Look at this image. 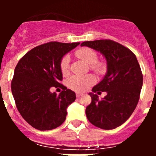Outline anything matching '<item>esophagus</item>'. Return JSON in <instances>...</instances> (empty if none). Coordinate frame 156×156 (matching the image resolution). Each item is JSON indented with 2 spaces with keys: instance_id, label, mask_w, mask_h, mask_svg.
Here are the masks:
<instances>
[{
  "instance_id": "1",
  "label": "esophagus",
  "mask_w": 156,
  "mask_h": 156,
  "mask_svg": "<svg viewBox=\"0 0 156 156\" xmlns=\"http://www.w3.org/2000/svg\"><path fill=\"white\" fill-rule=\"evenodd\" d=\"M76 98H80L81 96V95H82V94H81V93H78V92H77V93L76 94Z\"/></svg>"
}]
</instances>
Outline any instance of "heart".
I'll use <instances>...</instances> for the list:
<instances>
[{"instance_id": "b5f03b06", "label": "heart", "mask_w": 156, "mask_h": 156, "mask_svg": "<svg viewBox=\"0 0 156 156\" xmlns=\"http://www.w3.org/2000/svg\"><path fill=\"white\" fill-rule=\"evenodd\" d=\"M75 55L83 60L87 64L90 65L91 69L96 72L97 73H101L105 70L104 64L97 62V54L91 48H80L75 52ZM69 69V58L68 56H65L61 61V70L63 75H66L68 73ZM94 83V78L90 75L83 76H73L68 80L67 85L72 90L80 92L87 89Z\"/></svg>"}]
</instances>
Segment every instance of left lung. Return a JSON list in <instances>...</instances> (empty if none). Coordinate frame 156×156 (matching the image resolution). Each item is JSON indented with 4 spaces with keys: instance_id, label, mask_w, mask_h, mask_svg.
Instances as JSON below:
<instances>
[{
    "instance_id": "8db88e82",
    "label": "left lung",
    "mask_w": 156,
    "mask_h": 156,
    "mask_svg": "<svg viewBox=\"0 0 156 156\" xmlns=\"http://www.w3.org/2000/svg\"><path fill=\"white\" fill-rule=\"evenodd\" d=\"M80 46L100 52L107 64L105 76L89 93L91 103L86 108L87 119L101 129H115L129 119L138 103L143 84L140 65L131 51L115 41H85ZM99 90L107 93L101 100L94 94Z\"/></svg>"
}]
</instances>
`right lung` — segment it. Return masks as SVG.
<instances>
[{
	"mask_svg": "<svg viewBox=\"0 0 156 156\" xmlns=\"http://www.w3.org/2000/svg\"><path fill=\"white\" fill-rule=\"evenodd\" d=\"M80 43L50 42L33 48L18 62L12 81L16 107L23 119L35 129H55L66 120L67 108L76 100V94L60 83L61 61ZM52 86H61L58 95Z\"/></svg>",
	"mask_w": 156,
	"mask_h": 156,
	"instance_id": "obj_1",
	"label": "right lung"
}]
</instances>
